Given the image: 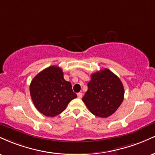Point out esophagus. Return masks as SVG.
Wrapping results in <instances>:
<instances>
[{"mask_svg": "<svg viewBox=\"0 0 155 155\" xmlns=\"http://www.w3.org/2000/svg\"><path fill=\"white\" fill-rule=\"evenodd\" d=\"M82 95L83 94L81 93V92H79V93H77V96L79 98H81V97H82Z\"/></svg>", "mask_w": 155, "mask_h": 155, "instance_id": "esophagus-1", "label": "esophagus"}]
</instances>
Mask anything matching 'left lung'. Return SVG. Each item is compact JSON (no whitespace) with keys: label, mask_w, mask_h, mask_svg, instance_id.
Returning <instances> with one entry per match:
<instances>
[{"label":"left lung","mask_w":155,"mask_h":155,"mask_svg":"<svg viewBox=\"0 0 155 155\" xmlns=\"http://www.w3.org/2000/svg\"><path fill=\"white\" fill-rule=\"evenodd\" d=\"M82 101L95 116L106 118L120 107L124 99L122 81L107 68L94 73Z\"/></svg>","instance_id":"8db88e82"}]
</instances>
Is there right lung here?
Here are the masks:
<instances>
[{
    "mask_svg": "<svg viewBox=\"0 0 155 155\" xmlns=\"http://www.w3.org/2000/svg\"><path fill=\"white\" fill-rule=\"evenodd\" d=\"M30 92L35 108L50 117L62 113L68 103L77 97L71 84L64 79L62 69L56 65L47 68L33 78Z\"/></svg>",
    "mask_w": 155,
    "mask_h": 155,
    "instance_id": "right-lung-1",
    "label": "right lung"
}]
</instances>
